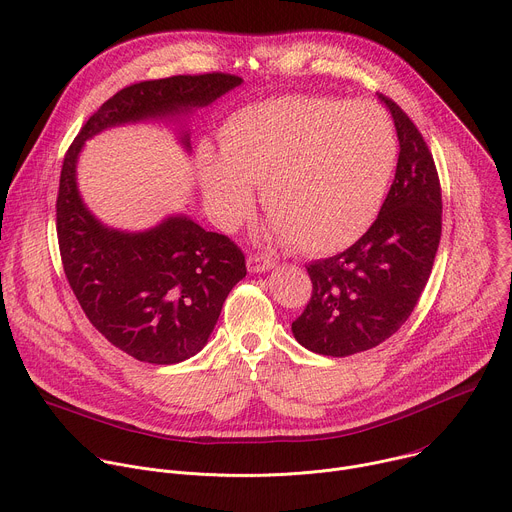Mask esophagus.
I'll return each mask as SVG.
<instances>
[{
	"label": "esophagus",
	"instance_id": "1",
	"mask_svg": "<svg viewBox=\"0 0 512 512\" xmlns=\"http://www.w3.org/2000/svg\"><path fill=\"white\" fill-rule=\"evenodd\" d=\"M247 267L251 273H263V271H269L271 267H275V261L269 257H263V255H249Z\"/></svg>",
	"mask_w": 512,
	"mask_h": 512
}]
</instances>
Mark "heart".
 <instances>
[{"instance_id": "heart-1", "label": "heart", "mask_w": 512, "mask_h": 512, "mask_svg": "<svg viewBox=\"0 0 512 512\" xmlns=\"http://www.w3.org/2000/svg\"><path fill=\"white\" fill-rule=\"evenodd\" d=\"M223 156L206 154L202 184L225 229L253 204L273 218V237L302 253H332L360 239L377 218L399 156L389 113L373 101L283 95L231 115Z\"/></svg>"}]
</instances>
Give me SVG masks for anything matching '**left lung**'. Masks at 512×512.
Instances as JSON below:
<instances>
[{
	"mask_svg": "<svg viewBox=\"0 0 512 512\" xmlns=\"http://www.w3.org/2000/svg\"><path fill=\"white\" fill-rule=\"evenodd\" d=\"M399 160L377 221L346 251L310 263L312 298L291 322L296 340L324 356H350L391 338L411 316L442 239V188L433 156L389 97Z\"/></svg>",
	"mask_w": 512,
	"mask_h": 512,
	"instance_id": "8db88e82",
	"label": "left lung"
}]
</instances>
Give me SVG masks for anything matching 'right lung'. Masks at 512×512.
I'll return each mask as SVG.
<instances>
[{"instance_id": "1", "label": "right lung", "mask_w": 512, "mask_h": 512, "mask_svg": "<svg viewBox=\"0 0 512 512\" xmlns=\"http://www.w3.org/2000/svg\"><path fill=\"white\" fill-rule=\"evenodd\" d=\"M243 83L227 72L141 81L117 91L81 127L64 154L56 235L64 275L89 322L119 350L152 362H182L204 348L229 291L247 275L227 235L170 216L145 233L103 227L77 190V158L95 133L204 107ZM190 148L188 135L182 137Z\"/></svg>"}]
</instances>
